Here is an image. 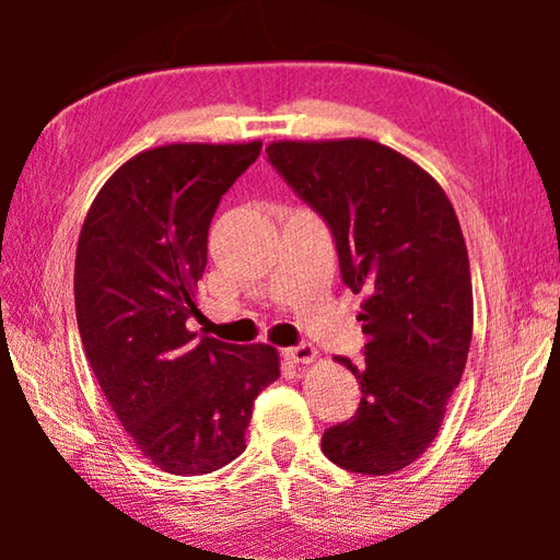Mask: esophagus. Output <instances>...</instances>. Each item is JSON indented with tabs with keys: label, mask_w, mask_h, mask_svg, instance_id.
Listing matches in <instances>:
<instances>
[{
	"label": "esophagus",
	"mask_w": 560,
	"mask_h": 560,
	"mask_svg": "<svg viewBox=\"0 0 560 560\" xmlns=\"http://www.w3.org/2000/svg\"><path fill=\"white\" fill-rule=\"evenodd\" d=\"M287 358L291 363H299V365H311L314 360L318 358V350L311 346V343H301V346H293L287 350Z\"/></svg>",
	"instance_id": "obj_1"
}]
</instances>
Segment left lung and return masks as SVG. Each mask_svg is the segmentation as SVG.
<instances>
[{
  "instance_id": "left-lung-1",
  "label": "left lung",
  "mask_w": 560,
  "mask_h": 560,
  "mask_svg": "<svg viewBox=\"0 0 560 560\" xmlns=\"http://www.w3.org/2000/svg\"><path fill=\"white\" fill-rule=\"evenodd\" d=\"M267 155L324 217L340 277L363 293L365 360L334 358L363 397L320 450L355 474L400 471L438 438L467 365L474 299L457 214L428 170L375 140H277Z\"/></svg>"
}]
</instances>
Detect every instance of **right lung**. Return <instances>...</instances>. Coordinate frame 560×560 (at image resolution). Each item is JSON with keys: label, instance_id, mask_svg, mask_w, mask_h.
<instances>
[{"label": "right lung", "instance_id": "obj_1", "mask_svg": "<svg viewBox=\"0 0 560 560\" xmlns=\"http://www.w3.org/2000/svg\"><path fill=\"white\" fill-rule=\"evenodd\" d=\"M259 153L261 140L143 150L101 187L75 246V320L93 375L143 457L179 477L240 457L254 400L279 377L273 346L185 326L217 205Z\"/></svg>", "mask_w": 560, "mask_h": 560}]
</instances>
